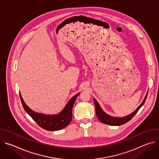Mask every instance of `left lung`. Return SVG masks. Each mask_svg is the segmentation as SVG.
I'll return each instance as SVG.
<instances>
[{
  "mask_svg": "<svg viewBox=\"0 0 159 159\" xmlns=\"http://www.w3.org/2000/svg\"><path fill=\"white\" fill-rule=\"evenodd\" d=\"M148 95V93L146 94V96L144 98V99L143 100L142 102L141 103V104L133 112H131V114L121 117V118H118V117H115V116H110L109 115H107V113H106L101 108V107L100 106L99 104L98 103V102L97 101V100L94 98V102L95 104V106H96V115L97 117L98 118V120L102 123L106 124V125H112V126H120V125H122L123 124H125L126 123L128 122L129 120H131V118L137 113L138 111L140 109V107L144 104L145 100L147 99Z\"/></svg>",
  "mask_w": 159,
  "mask_h": 159,
  "instance_id": "1",
  "label": "left lung"
}]
</instances>
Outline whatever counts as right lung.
Masks as SVG:
<instances>
[{"instance_id":"right-lung-1","label":"right lung","mask_w":159,"mask_h":159,"mask_svg":"<svg viewBox=\"0 0 159 159\" xmlns=\"http://www.w3.org/2000/svg\"><path fill=\"white\" fill-rule=\"evenodd\" d=\"M79 94L80 93L73 96L68 101L64 108L55 115H45L33 111L26 105L20 93L19 96L25 111L40 127L48 131H57L64 128L70 123L72 119V107Z\"/></svg>"}]
</instances>
